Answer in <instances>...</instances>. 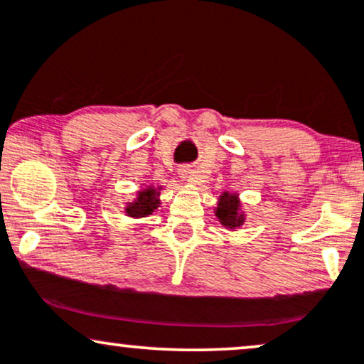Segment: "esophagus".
<instances>
[{
	"label": "esophagus",
	"mask_w": 364,
	"mask_h": 364,
	"mask_svg": "<svg viewBox=\"0 0 364 364\" xmlns=\"http://www.w3.org/2000/svg\"><path fill=\"white\" fill-rule=\"evenodd\" d=\"M179 174H181V178L186 179V181H198L195 169H191L190 166L179 168Z\"/></svg>",
	"instance_id": "1"
}]
</instances>
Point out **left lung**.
<instances>
[{
    "label": "left lung",
    "instance_id": "1",
    "mask_svg": "<svg viewBox=\"0 0 364 364\" xmlns=\"http://www.w3.org/2000/svg\"><path fill=\"white\" fill-rule=\"evenodd\" d=\"M216 216L218 220L221 221L223 226L230 228V230H235L243 225V215L240 213V201L235 195H228V193H223L220 203H218L216 208Z\"/></svg>",
    "mask_w": 364,
    "mask_h": 364
}]
</instances>
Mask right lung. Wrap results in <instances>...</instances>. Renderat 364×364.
I'll use <instances>...</instances> for the list:
<instances>
[{
  "instance_id": "obj_1",
  "label": "right lung",
  "mask_w": 364,
  "mask_h": 364,
  "mask_svg": "<svg viewBox=\"0 0 364 364\" xmlns=\"http://www.w3.org/2000/svg\"><path fill=\"white\" fill-rule=\"evenodd\" d=\"M158 205L159 200L156 190L148 188V190L138 193V200L126 208V213L132 218H143L146 215H151V213L158 208Z\"/></svg>"
}]
</instances>
